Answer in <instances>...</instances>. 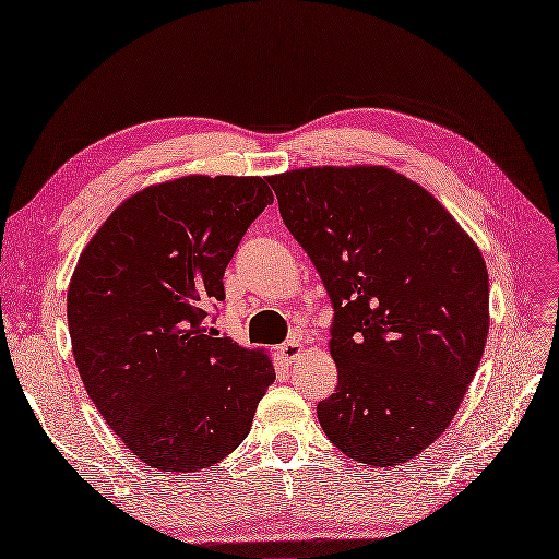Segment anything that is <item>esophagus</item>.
<instances>
[{
    "label": "esophagus",
    "mask_w": 559,
    "mask_h": 559,
    "mask_svg": "<svg viewBox=\"0 0 559 559\" xmlns=\"http://www.w3.org/2000/svg\"><path fill=\"white\" fill-rule=\"evenodd\" d=\"M302 343L298 341V338H290V341H286V343H282L280 345V355H282V359H286L288 364L294 361V359H298L300 355H302Z\"/></svg>",
    "instance_id": "1"
}]
</instances>
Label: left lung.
Instances as JSON below:
<instances>
[{
  "label": "left lung",
  "instance_id": "8db88e82",
  "mask_svg": "<svg viewBox=\"0 0 559 559\" xmlns=\"http://www.w3.org/2000/svg\"><path fill=\"white\" fill-rule=\"evenodd\" d=\"M334 305L336 391L316 414L350 460L391 468L453 423L489 332L480 248L420 183L386 166L269 177Z\"/></svg>",
  "mask_w": 559,
  "mask_h": 559
}]
</instances>
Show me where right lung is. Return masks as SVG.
<instances>
[{"label": "right lung", "mask_w": 559, "mask_h": 559, "mask_svg": "<svg viewBox=\"0 0 559 559\" xmlns=\"http://www.w3.org/2000/svg\"><path fill=\"white\" fill-rule=\"evenodd\" d=\"M269 177L186 175L129 195L79 254L68 328L102 418L141 462L193 473L241 445L275 382L265 350L204 334Z\"/></svg>", "instance_id": "right-lung-1"}]
</instances>
